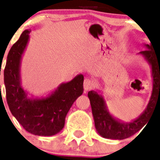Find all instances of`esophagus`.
<instances>
[{"instance_id": "34e87169", "label": "esophagus", "mask_w": 160, "mask_h": 160, "mask_svg": "<svg viewBox=\"0 0 160 160\" xmlns=\"http://www.w3.org/2000/svg\"><path fill=\"white\" fill-rule=\"evenodd\" d=\"M94 86H95V84H94V81L92 80H90L89 78L85 79V80H84V89H85V91H88L90 89H92Z\"/></svg>"}]
</instances>
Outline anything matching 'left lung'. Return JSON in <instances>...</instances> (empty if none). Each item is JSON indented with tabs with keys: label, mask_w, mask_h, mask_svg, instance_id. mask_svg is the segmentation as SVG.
<instances>
[{
	"label": "left lung",
	"mask_w": 160,
	"mask_h": 160,
	"mask_svg": "<svg viewBox=\"0 0 160 160\" xmlns=\"http://www.w3.org/2000/svg\"><path fill=\"white\" fill-rule=\"evenodd\" d=\"M144 46L147 50L140 51L139 54L144 56L151 67L153 90L146 109L137 119L129 123L115 119L109 113L102 95L94 90L88 93L95 129L98 134L105 139H124L132 136L146 124L154 108L160 105V51H154L152 43Z\"/></svg>",
	"instance_id": "obj_1"
}]
</instances>
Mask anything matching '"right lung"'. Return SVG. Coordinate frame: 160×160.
<instances>
[{"instance_id": "obj_1", "label": "right lung", "mask_w": 160, "mask_h": 160, "mask_svg": "<svg viewBox=\"0 0 160 160\" xmlns=\"http://www.w3.org/2000/svg\"><path fill=\"white\" fill-rule=\"evenodd\" d=\"M31 30L24 31L9 51L4 70L6 101L11 114L26 131L39 136L55 135L64 128L73 103L83 93V75L62 83L46 97H29L21 86V60Z\"/></svg>"}]
</instances>
